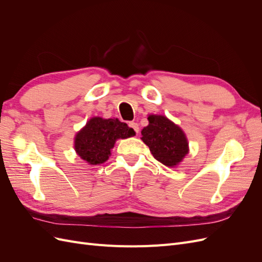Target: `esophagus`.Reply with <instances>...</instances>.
I'll list each match as a JSON object with an SVG mask.
<instances>
[{
	"label": "esophagus",
	"instance_id": "34e87169",
	"mask_svg": "<svg viewBox=\"0 0 262 262\" xmlns=\"http://www.w3.org/2000/svg\"><path fill=\"white\" fill-rule=\"evenodd\" d=\"M129 126H130V128H132L136 133L139 132V124L137 122H133V121L129 122Z\"/></svg>",
	"mask_w": 262,
	"mask_h": 262
}]
</instances>
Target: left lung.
Here are the masks:
<instances>
[{
  "instance_id": "obj_1",
  "label": "left lung",
  "mask_w": 262,
  "mask_h": 262,
  "mask_svg": "<svg viewBox=\"0 0 262 262\" xmlns=\"http://www.w3.org/2000/svg\"><path fill=\"white\" fill-rule=\"evenodd\" d=\"M148 125L142 130V140L155 160L166 166H176L188 153L185 133L164 116L152 115Z\"/></svg>"
}]
</instances>
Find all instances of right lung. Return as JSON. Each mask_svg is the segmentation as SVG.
<instances>
[{"instance_id": "add662e5", "label": "right lung", "mask_w": 262, "mask_h": 262, "mask_svg": "<svg viewBox=\"0 0 262 262\" xmlns=\"http://www.w3.org/2000/svg\"><path fill=\"white\" fill-rule=\"evenodd\" d=\"M134 134L132 128L118 119L95 117L76 134L75 150L90 164H101L108 160L116 140L130 138Z\"/></svg>"}]
</instances>
